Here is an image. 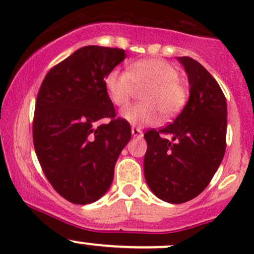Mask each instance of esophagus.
Returning a JSON list of instances; mask_svg holds the SVG:
<instances>
[{
    "instance_id": "1",
    "label": "esophagus",
    "mask_w": 254,
    "mask_h": 254,
    "mask_svg": "<svg viewBox=\"0 0 254 254\" xmlns=\"http://www.w3.org/2000/svg\"><path fill=\"white\" fill-rule=\"evenodd\" d=\"M131 134L134 137H142V131L139 127H131Z\"/></svg>"
}]
</instances>
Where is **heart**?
Listing matches in <instances>:
<instances>
[{
  "mask_svg": "<svg viewBox=\"0 0 254 254\" xmlns=\"http://www.w3.org/2000/svg\"><path fill=\"white\" fill-rule=\"evenodd\" d=\"M107 93L112 103L125 107L131 99L135 87L147 86L142 92L143 103L127 107L122 117L134 125H153L161 113L172 117L184 106L187 91L179 82L178 72L162 59L151 58L131 64L129 71L113 68L104 78Z\"/></svg>",
  "mask_w": 254,
  "mask_h": 254,
  "instance_id": "1",
  "label": "heart"
}]
</instances>
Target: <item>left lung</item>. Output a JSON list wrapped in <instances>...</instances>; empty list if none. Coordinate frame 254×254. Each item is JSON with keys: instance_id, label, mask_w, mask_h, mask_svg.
<instances>
[{"instance_id": "obj_1", "label": "left lung", "mask_w": 254, "mask_h": 254, "mask_svg": "<svg viewBox=\"0 0 254 254\" xmlns=\"http://www.w3.org/2000/svg\"><path fill=\"white\" fill-rule=\"evenodd\" d=\"M177 60L188 76V102L173 123L143 135L146 183L171 204L191 200L206 188L224 158L227 130L226 98L219 83L194 59ZM162 133L173 140L163 139Z\"/></svg>"}]
</instances>
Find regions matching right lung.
Listing matches in <instances>:
<instances>
[{"label":"right lung","mask_w":254,"mask_h":254,"mask_svg":"<svg viewBox=\"0 0 254 254\" xmlns=\"http://www.w3.org/2000/svg\"><path fill=\"white\" fill-rule=\"evenodd\" d=\"M127 58L123 49L88 45L45 76L33 122L38 160L53 188L66 200L86 205L107 193L130 124L115 118L107 73ZM108 117V125H98Z\"/></svg>","instance_id":"add662e5"}]
</instances>
